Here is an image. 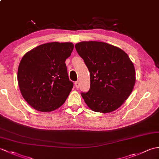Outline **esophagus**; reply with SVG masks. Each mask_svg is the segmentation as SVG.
Segmentation results:
<instances>
[{
    "label": "esophagus",
    "mask_w": 159,
    "mask_h": 159,
    "mask_svg": "<svg viewBox=\"0 0 159 159\" xmlns=\"http://www.w3.org/2000/svg\"><path fill=\"white\" fill-rule=\"evenodd\" d=\"M79 86H80V83H79V81L75 82V87H76V88H79Z\"/></svg>",
    "instance_id": "34e87169"
}]
</instances>
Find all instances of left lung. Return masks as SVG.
Listing matches in <instances>:
<instances>
[{
	"label": "left lung",
	"instance_id": "obj_1",
	"mask_svg": "<svg viewBox=\"0 0 159 159\" xmlns=\"http://www.w3.org/2000/svg\"><path fill=\"white\" fill-rule=\"evenodd\" d=\"M75 48L90 72V89L81 93L89 109L107 113L120 108L135 84V70L123 50L109 43L89 41Z\"/></svg>",
	"mask_w": 159,
	"mask_h": 159
}]
</instances>
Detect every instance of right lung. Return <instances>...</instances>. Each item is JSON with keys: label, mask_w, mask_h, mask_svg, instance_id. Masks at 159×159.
<instances>
[{"label": "right lung", "mask_w": 159, "mask_h": 159, "mask_svg": "<svg viewBox=\"0 0 159 159\" xmlns=\"http://www.w3.org/2000/svg\"><path fill=\"white\" fill-rule=\"evenodd\" d=\"M74 49L72 42H49L23 56L18 70L19 88L26 102L42 112H50L66 102L74 84L66 60Z\"/></svg>", "instance_id": "right-lung-1"}]
</instances>
